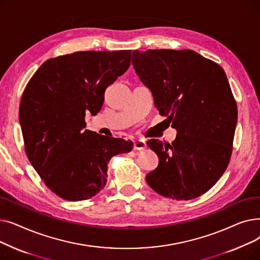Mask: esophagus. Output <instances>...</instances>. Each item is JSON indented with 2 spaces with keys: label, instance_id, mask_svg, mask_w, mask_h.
<instances>
[{
  "label": "esophagus",
  "instance_id": "esophagus-1",
  "mask_svg": "<svg viewBox=\"0 0 260 260\" xmlns=\"http://www.w3.org/2000/svg\"><path fill=\"white\" fill-rule=\"evenodd\" d=\"M145 147H146V143L142 139H138L134 142V149H136V151H142V149H144Z\"/></svg>",
  "mask_w": 260,
  "mask_h": 260
}]
</instances>
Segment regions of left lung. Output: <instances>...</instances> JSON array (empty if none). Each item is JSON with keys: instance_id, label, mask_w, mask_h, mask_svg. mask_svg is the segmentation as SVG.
<instances>
[{"instance_id": "obj_1", "label": "left lung", "mask_w": 260, "mask_h": 260, "mask_svg": "<svg viewBox=\"0 0 260 260\" xmlns=\"http://www.w3.org/2000/svg\"><path fill=\"white\" fill-rule=\"evenodd\" d=\"M132 64L176 139L147 141L158 167L145 177L163 197L189 200L219 180L233 149L237 105L222 67L194 50L133 51Z\"/></svg>"}]
</instances>
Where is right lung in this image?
I'll return each instance as SVG.
<instances>
[{"label": "right lung", "mask_w": 260, "mask_h": 260, "mask_svg": "<svg viewBox=\"0 0 260 260\" xmlns=\"http://www.w3.org/2000/svg\"><path fill=\"white\" fill-rule=\"evenodd\" d=\"M132 50L78 51L45 61L27 83L20 104L25 152L46 186L59 197L86 200L104 187L107 163L128 153L131 140L84 129L105 89L131 65Z\"/></svg>", "instance_id": "obj_1"}]
</instances>
